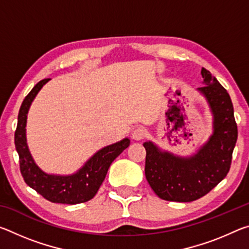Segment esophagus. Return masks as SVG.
Segmentation results:
<instances>
[{
	"label": "esophagus",
	"instance_id": "34e87169",
	"mask_svg": "<svg viewBox=\"0 0 249 249\" xmlns=\"http://www.w3.org/2000/svg\"><path fill=\"white\" fill-rule=\"evenodd\" d=\"M145 135H146V130L144 127H137L133 130L132 137L134 141H142V138L145 137Z\"/></svg>",
	"mask_w": 249,
	"mask_h": 249
}]
</instances>
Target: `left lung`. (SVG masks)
<instances>
[{"label": "left lung", "instance_id": "1", "mask_svg": "<svg viewBox=\"0 0 249 249\" xmlns=\"http://www.w3.org/2000/svg\"><path fill=\"white\" fill-rule=\"evenodd\" d=\"M203 87L197 92L204 96L213 116V132L192 156H178L145 142V176L160 199L191 202L209 193L225 178L237 141V125L233 103L215 77L201 70Z\"/></svg>", "mask_w": 249, "mask_h": 249}]
</instances>
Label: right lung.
<instances>
[{
    "label": "right lung",
    "instance_id": "obj_1",
    "mask_svg": "<svg viewBox=\"0 0 249 249\" xmlns=\"http://www.w3.org/2000/svg\"><path fill=\"white\" fill-rule=\"evenodd\" d=\"M50 79H44L33 88L20 105L18 127L15 130V147L19 156V169L28 187L53 203L78 204L91 200L105 179L114 159L129 146V138L105 146L96 151L84 165L71 175H52L40 169L29 151L26 140V123L29 107Z\"/></svg>",
    "mask_w": 249,
    "mask_h": 249
}]
</instances>
